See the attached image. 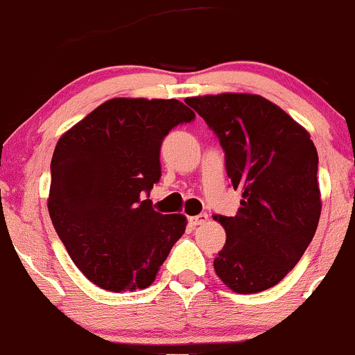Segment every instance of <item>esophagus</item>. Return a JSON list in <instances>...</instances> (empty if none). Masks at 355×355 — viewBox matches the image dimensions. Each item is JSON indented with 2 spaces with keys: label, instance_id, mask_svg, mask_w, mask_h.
Returning a JSON list of instances; mask_svg holds the SVG:
<instances>
[{
  "label": "esophagus",
  "instance_id": "esophagus-1",
  "mask_svg": "<svg viewBox=\"0 0 355 355\" xmlns=\"http://www.w3.org/2000/svg\"><path fill=\"white\" fill-rule=\"evenodd\" d=\"M207 220H209V215L200 214V215H193V217H190L189 222L193 227H198V225H203V223H207Z\"/></svg>",
  "mask_w": 355,
  "mask_h": 355
}]
</instances>
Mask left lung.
Masks as SVG:
<instances>
[{"instance_id": "8db88e82", "label": "left lung", "mask_w": 355, "mask_h": 355, "mask_svg": "<svg viewBox=\"0 0 355 355\" xmlns=\"http://www.w3.org/2000/svg\"><path fill=\"white\" fill-rule=\"evenodd\" d=\"M185 101L214 130L232 187L242 191L235 217L215 215L227 234L215 272L237 294L267 291L297 266L317 230L322 202L313 141L260 95L220 93Z\"/></svg>"}]
</instances>
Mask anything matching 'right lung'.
Returning <instances> with one entry per match:
<instances>
[{
  "label": "right lung",
  "mask_w": 355,
  "mask_h": 355,
  "mask_svg": "<svg viewBox=\"0 0 355 355\" xmlns=\"http://www.w3.org/2000/svg\"><path fill=\"white\" fill-rule=\"evenodd\" d=\"M193 118L175 98H113L61 135L48 211L89 282L112 292L146 288L185 234V215L155 211L145 195L162 177L164 138Z\"/></svg>",
  "instance_id": "add662e5"
}]
</instances>
